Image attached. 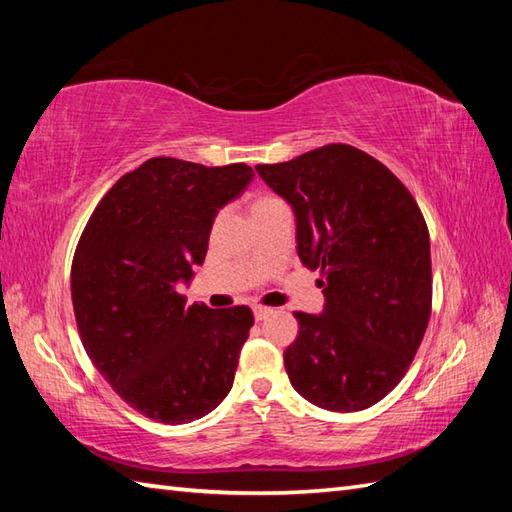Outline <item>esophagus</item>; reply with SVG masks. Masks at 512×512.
Instances as JSON below:
<instances>
[{"mask_svg":"<svg viewBox=\"0 0 512 512\" xmlns=\"http://www.w3.org/2000/svg\"><path fill=\"white\" fill-rule=\"evenodd\" d=\"M275 310L273 308H264V306H255L253 308V314H255V321H264L266 317H270Z\"/></svg>","mask_w":512,"mask_h":512,"instance_id":"34e87169","label":"esophagus"}]
</instances>
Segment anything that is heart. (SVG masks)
Returning a JSON list of instances; mask_svg holds the SVG:
<instances>
[{
    "label": "heart",
    "mask_w": 512,
    "mask_h": 512,
    "mask_svg": "<svg viewBox=\"0 0 512 512\" xmlns=\"http://www.w3.org/2000/svg\"><path fill=\"white\" fill-rule=\"evenodd\" d=\"M270 202H275V198H259V200L253 202V209H257V206H262V204H270ZM253 209H250V211H253Z\"/></svg>",
    "instance_id": "heart-1"
}]
</instances>
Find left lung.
<instances>
[{
  "label": "left lung",
  "mask_w": 512,
  "mask_h": 512,
  "mask_svg": "<svg viewBox=\"0 0 512 512\" xmlns=\"http://www.w3.org/2000/svg\"><path fill=\"white\" fill-rule=\"evenodd\" d=\"M255 169L295 213L301 264L323 273L321 314L295 312L290 385L328 411L376 405L405 376L431 314V246L416 200L350 145Z\"/></svg>",
  "instance_id": "left-lung-1"
}]
</instances>
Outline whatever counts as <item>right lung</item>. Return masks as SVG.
<instances>
[{
  "label": "right lung",
  "mask_w": 512,
  "mask_h": 512,
  "mask_svg": "<svg viewBox=\"0 0 512 512\" xmlns=\"http://www.w3.org/2000/svg\"><path fill=\"white\" fill-rule=\"evenodd\" d=\"M253 176L242 162L151 158L105 193L76 246L70 286L85 352L151 420H198L233 387L253 312L187 306L178 286L191 284L215 215Z\"/></svg>",
  "instance_id": "1"
}]
</instances>
